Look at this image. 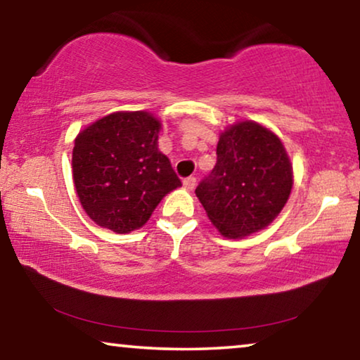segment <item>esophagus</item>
<instances>
[{
    "mask_svg": "<svg viewBox=\"0 0 360 360\" xmlns=\"http://www.w3.org/2000/svg\"><path fill=\"white\" fill-rule=\"evenodd\" d=\"M182 184H184L186 189L192 191L195 187V184H197V179L194 178V176H189V178H186L184 181H182Z\"/></svg>",
    "mask_w": 360,
    "mask_h": 360,
    "instance_id": "esophagus-1",
    "label": "esophagus"
}]
</instances>
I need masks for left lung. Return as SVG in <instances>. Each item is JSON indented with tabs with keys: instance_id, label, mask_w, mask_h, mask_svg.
<instances>
[{
	"instance_id": "obj_1",
	"label": "left lung",
	"mask_w": 360,
	"mask_h": 360,
	"mask_svg": "<svg viewBox=\"0 0 360 360\" xmlns=\"http://www.w3.org/2000/svg\"><path fill=\"white\" fill-rule=\"evenodd\" d=\"M292 184V165L279 136L245 120L220 135L217 165L195 194L215 229L238 240L281 214Z\"/></svg>"
}]
</instances>
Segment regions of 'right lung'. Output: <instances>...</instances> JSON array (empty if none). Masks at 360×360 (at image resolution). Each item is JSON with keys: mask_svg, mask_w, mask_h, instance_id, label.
<instances>
[{"mask_svg": "<svg viewBox=\"0 0 360 360\" xmlns=\"http://www.w3.org/2000/svg\"><path fill=\"white\" fill-rule=\"evenodd\" d=\"M161 124L150 112H114L75 139L73 181L96 225L115 233L143 226L181 179L158 150Z\"/></svg>", "mask_w": 360, "mask_h": 360, "instance_id": "obj_1", "label": "right lung"}]
</instances>
